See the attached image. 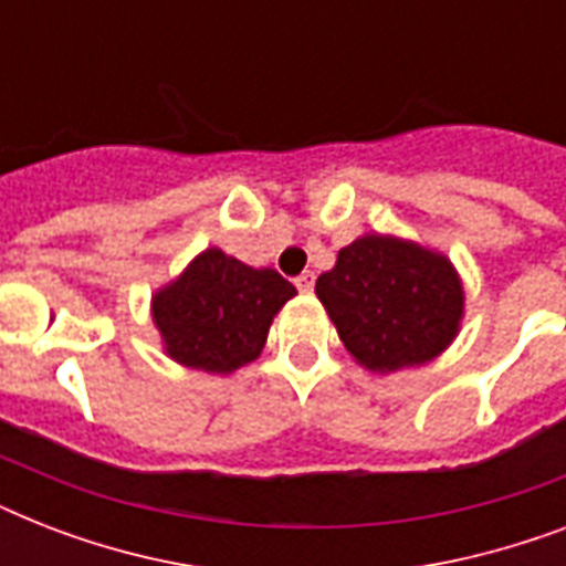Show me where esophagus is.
Listing matches in <instances>:
<instances>
[{
    "mask_svg": "<svg viewBox=\"0 0 566 566\" xmlns=\"http://www.w3.org/2000/svg\"><path fill=\"white\" fill-rule=\"evenodd\" d=\"M296 287H300L302 293L314 291V273H311V270H305L302 275H296Z\"/></svg>",
    "mask_w": 566,
    "mask_h": 566,
    "instance_id": "obj_1",
    "label": "esophagus"
}]
</instances>
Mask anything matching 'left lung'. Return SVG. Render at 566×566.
<instances>
[{"mask_svg": "<svg viewBox=\"0 0 566 566\" xmlns=\"http://www.w3.org/2000/svg\"><path fill=\"white\" fill-rule=\"evenodd\" d=\"M314 291L346 353L373 373L438 358L464 317V287L449 258L387 234L340 249Z\"/></svg>", "mask_w": 566, "mask_h": 566, "instance_id": "obj_1", "label": "left lung"}]
</instances>
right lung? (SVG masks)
Returning a JSON list of instances; mask_svg holds the SVG:
<instances>
[{
    "label": "right lung",
    "mask_w": 566,
    "mask_h": 566,
    "mask_svg": "<svg viewBox=\"0 0 566 566\" xmlns=\"http://www.w3.org/2000/svg\"><path fill=\"white\" fill-rule=\"evenodd\" d=\"M296 296L275 270H255L222 249H205L153 296V319L172 361L205 373H234L255 361L270 323Z\"/></svg>",
    "instance_id": "obj_1"
}]
</instances>
